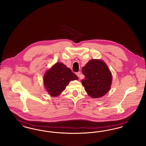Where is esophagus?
I'll return each instance as SVG.
<instances>
[{
    "instance_id": "34e87169",
    "label": "esophagus",
    "mask_w": 146,
    "mask_h": 146,
    "mask_svg": "<svg viewBox=\"0 0 146 146\" xmlns=\"http://www.w3.org/2000/svg\"><path fill=\"white\" fill-rule=\"evenodd\" d=\"M81 72H78V73H76V76H78L79 78H81Z\"/></svg>"
}]
</instances>
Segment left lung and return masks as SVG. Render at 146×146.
<instances>
[{"label":"left lung","instance_id":"1","mask_svg":"<svg viewBox=\"0 0 146 146\" xmlns=\"http://www.w3.org/2000/svg\"><path fill=\"white\" fill-rule=\"evenodd\" d=\"M82 80L85 90L94 98L102 97L111 89L112 76L107 64L101 60H91L82 68Z\"/></svg>","mask_w":146,"mask_h":146}]
</instances>
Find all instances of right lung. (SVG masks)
Returning <instances> with one entry per match:
<instances>
[{"label":"right lung","instance_id":"obj_1","mask_svg":"<svg viewBox=\"0 0 146 146\" xmlns=\"http://www.w3.org/2000/svg\"><path fill=\"white\" fill-rule=\"evenodd\" d=\"M78 77L63 63H56L44 74L45 88L51 96L56 97L65 90L70 81L78 80Z\"/></svg>","mask_w":146,"mask_h":146}]
</instances>
